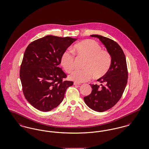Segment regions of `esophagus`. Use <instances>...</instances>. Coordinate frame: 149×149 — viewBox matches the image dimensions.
Listing matches in <instances>:
<instances>
[{"mask_svg":"<svg viewBox=\"0 0 149 149\" xmlns=\"http://www.w3.org/2000/svg\"><path fill=\"white\" fill-rule=\"evenodd\" d=\"M74 85H80V83H78V82H76V81H75V82H74Z\"/></svg>","mask_w":149,"mask_h":149,"instance_id":"1","label":"esophagus"}]
</instances>
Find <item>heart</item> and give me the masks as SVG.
<instances>
[{
    "label": "heart",
    "mask_w": 149,
    "mask_h": 149,
    "mask_svg": "<svg viewBox=\"0 0 149 149\" xmlns=\"http://www.w3.org/2000/svg\"><path fill=\"white\" fill-rule=\"evenodd\" d=\"M74 54L78 58L85 59L83 70H75L69 75V79L77 82L83 83L93 77L99 79L104 76L109 70L112 58L110 53L102 49L98 43L93 40H86L77 43L72 47ZM60 63L65 71L70 73L75 68V56L69 50L63 53Z\"/></svg>",
    "instance_id": "b5f03b06"
}]
</instances>
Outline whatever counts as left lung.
Returning a JSON list of instances; mask_svg holds the SVG:
<instances>
[{"label":"left lung","mask_w":149,"mask_h":149,"mask_svg":"<svg viewBox=\"0 0 149 149\" xmlns=\"http://www.w3.org/2000/svg\"><path fill=\"white\" fill-rule=\"evenodd\" d=\"M97 37L110 53L112 63L106 74L97 80L105 85L90 84L92 93L84 97L86 104L93 110L102 112L111 108L119 101L127 83L128 70L126 57L120 46L112 39L98 35Z\"/></svg>","instance_id":"obj_1"}]
</instances>
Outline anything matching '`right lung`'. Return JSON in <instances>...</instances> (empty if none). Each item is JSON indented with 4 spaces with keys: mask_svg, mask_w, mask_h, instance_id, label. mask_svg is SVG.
I'll return each mask as SVG.
<instances>
[{
    "mask_svg": "<svg viewBox=\"0 0 149 149\" xmlns=\"http://www.w3.org/2000/svg\"><path fill=\"white\" fill-rule=\"evenodd\" d=\"M77 39L48 35L29 43L25 50L19 76L23 94L38 110L50 111L64 99L66 74L58 67L61 56Z\"/></svg>",
    "mask_w": 149,
    "mask_h": 149,
    "instance_id": "right-lung-1",
    "label": "right lung"
}]
</instances>
